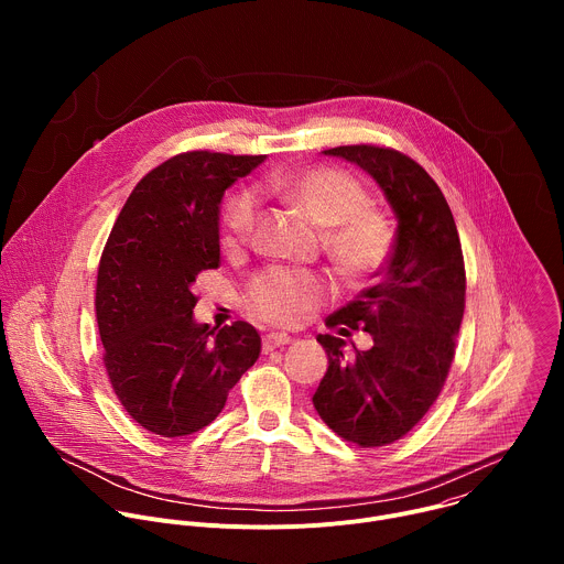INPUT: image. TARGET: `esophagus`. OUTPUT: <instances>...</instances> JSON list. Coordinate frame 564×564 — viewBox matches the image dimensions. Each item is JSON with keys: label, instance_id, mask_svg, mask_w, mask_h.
<instances>
[{"label": "esophagus", "instance_id": "34e87169", "mask_svg": "<svg viewBox=\"0 0 564 564\" xmlns=\"http://www.w3.org/2000/svg\"><path fill=\"white\" fill-rule=\"evenodd\" d=\"M285 344H290V337L285 333H270V335L263 337V350L265 352H270L274 348H281Z\"/></svg>", "mask_w": 564, "mask_h": 564}]
</instances>
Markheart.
Here are the masks:
<instances>
[{
    "instance_id": "b5f03b06",
    "label": "heart",
    "mask_w": 564,
    "mask_h": 564,
    "mask_svg": "<svg viewBox=\"0 0 564 564\" xmlns=\"http://www.w3.org/2000/svg\"><path fill=\"white\" fill-rule=\"evenodd\" d=\"M268 189L296 207L316 227H324V248L335 270L350 283L372 276L390 254L392 229L383 214L368 207V194L357 178L330 167L279 174ZM259 205L252 189L236 192L223 212L229 246L246 240L257 223ZM328 294L324 276L305 270L268 268L246 294L250 312L268 324L292 326Z\"/></svg>"
}]
</instances>
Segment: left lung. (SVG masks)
Returning a JSON list of instances; mask_svg holds the SVG:
<instances>
[{
    "label": "left lung",
    "instance_id": "8db88e82",
    "mask_svg": "<svg viewBox=\"0 0 564 564\" xmlns=\"http://www.w3.org/2000/svg\"><path fill=\"white\" fill-rule=\"evenodd\" d=\"M364 170L383 192L397 234L377 283L328 316L339 337L318 335L328 370L312 404L337 435L364 448L404 437L437 399L464 316L466 274L457 227L437 183L394 149L350 144L324 151ZM361 327L373 348L343 357Z\"/></svg>",
    "mask_w": 564,
    "mask_h": 564
}]
</instances>
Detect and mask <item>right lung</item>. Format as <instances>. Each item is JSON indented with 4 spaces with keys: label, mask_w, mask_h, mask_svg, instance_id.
I'll return each instance as SVG.
<instances>
[{
    "label": "right lung",
    "mask_w": 564,
    "mask_h": 564,
    "mask_svg": "<svg viewBox=\"0 0 564 564\" xmlns=\"http://www.w3.org/2000/svg\"><path fill=\"white\" fill-rule=\"evenodd\" d=\"M265 155L187 151L151 170L105 246L96 314L105 368L142 429L183 437L212 424L229 388L259 359L248 321L216 333L194 318L192 285L220 263V200Z\"/></svg>",
    "instance_id": "1"
}]
</instances>
